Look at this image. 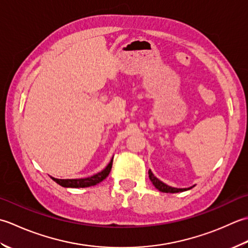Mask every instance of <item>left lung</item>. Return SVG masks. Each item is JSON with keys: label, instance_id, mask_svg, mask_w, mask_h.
Wrapping results in <instances>:
<instances>
[{"label": "left lung", "instance_id": "1", "mask_svg": "<svg viewBox=\"0 0 248 248\" xmlns=\"http://www.w3.org/2000/svg\"><path fill=\"white\" fill-rule=\"evenodd\" d=\"M149 178L152 182L153 185L155 186L156 188H157L159 191H163V193H171V194H174V193H179V191H184V190H187L190 189L189 188H175V187H171V186L166 185L163 182L159 181L156 176H154V174L152 173V171L149 170Z\"/></svg>", "mask_w": 248, "mask_h": 248}]
</instances>
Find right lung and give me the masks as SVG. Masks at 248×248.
Returning <instances> with one entry per match:
<instances>
[{
	"instance_id": "add662e5",
	"label": "right lung",
	"mask_w": 248,
	"mask_h": 248,
	"mask_svg": "<svg viewBox=\"0 0 248 248\" xmlns=\"http://www.w3.org/2000/svg\"><path fill=\"white\" fill-rule=\"evenodd\" d=\"M112 161H113V157L112 159L110 160V163L108 164V166L106 168L100 171V172L96 173L90 178H85V179H67V180H60V179H54L52 178V180L54 182L63 187H73V188H78V187H89V186H93L98 184L99 182L104 181L107 176L109 175L111 168H112Z\"/></svg>"
}]
</instances>
